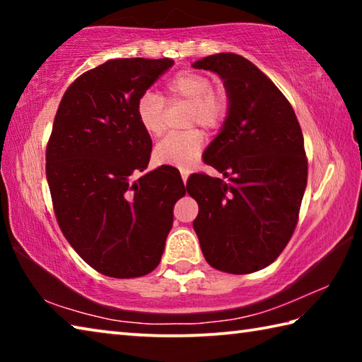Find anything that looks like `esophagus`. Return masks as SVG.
Segmentation results:
<instances>
[{"instance_id": "obj_1", "label": "esophagus", "mask_w": 362, "mask_h": 362, "mask_svg": "<svg viewBox=\"0 0 362 362\" xmlns=\"http://www.w3.org/2000/svg\"><path fill=\"white\" fill-rule=\"evenodd\" d=\"M180 175H182V180H183V183H187V180H188V177H189V173H188V170H185V169H182V170H180Z\"/></svg>"}]
</instances>
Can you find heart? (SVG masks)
Instances as JSON below:
<instances>
[{"label": "heart", "mask_w": 362, "mask_h": 362, "mask_svg": "<svg viewBox=\"0 0 362 362\" xmlns=\"http://www.w3.org/2000/svg\"><path fill=\"white\" fill-rule=\"evenodd\" d=\"M188 103L183 124H198L206 131L218 129L230 110L228 94L216 88L211 76L199 71H180L164 84V94L144 93L136 103L137 121L145 134L159 137L166 129V105ZM204 137L198 129L170 134L153 150V161L158 166L187 169L199 158Z\"/></svg>", "instance_id": "b5f03b06"}]
</instances>
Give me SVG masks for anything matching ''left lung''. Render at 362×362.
<instances>
[{
    "label": "left lung",
    "instance_id": "obj_1",
    "mask_svg": "<svg viewBox=\"0 0 362 362\" xmlns=\"http://www.w3.org/2000/svg\"><path fill=\"white\" fill-rule=\"evenodd\" d=\"M223 79L230 110L203 159L228 180L193 174L187 192L199 206L193 228L204 259L231 274L259 272L293 235L308 177L303 134L289 100L238 54L193 64Z\"/></svg>",
    "mask_w": 362,
    "mask_h": 362
}]
</instances>
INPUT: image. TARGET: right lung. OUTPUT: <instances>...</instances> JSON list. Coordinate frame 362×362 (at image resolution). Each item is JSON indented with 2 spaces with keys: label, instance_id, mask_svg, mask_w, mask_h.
<instances>
[{
  "label": "right lung",
  "instance_id": "obj_1",
  "mask_svg": "<svg viewBox=\"0 0 362 362\" xmlns=\"http://www.w3.org/2000/svg\"><path fill=\"white\" fill-rule=\"evenodd\" d=\"M173 59H113L83 73L60 100L46 146L54 212L78 255L110 278H139L161 260L179 170L148 166L151 139L136 116L139 97Z\"/></svg>",
  "mask_w": 362,
  "mask_h": 362
}]
</instances>
